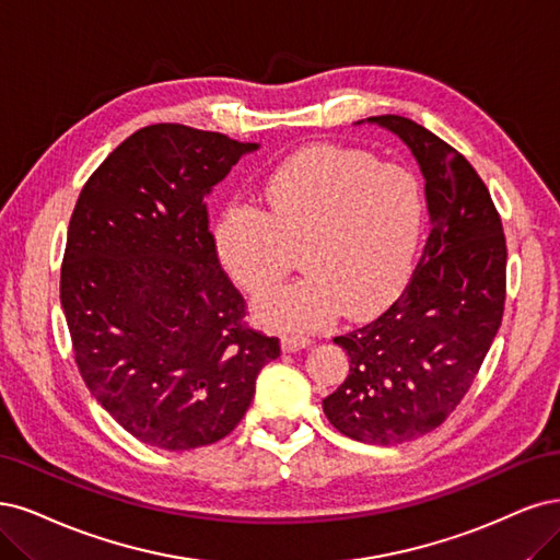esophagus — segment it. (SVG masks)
<instances>
[{
  "instance_id": "obj_1",
  "label": "esophagus",
  "mask_w": 560,
  "mask_h": 560,
  "mask_svg": "<svg viewBox=\"0 0 560 560\" xmlns=\"http://www.w3.org/2000/svg\"><path fill=\"white\" fill-rule=\"evenodd\" d=\"M312 345L310 337L304 335H283L281 337V349L283 353H295V351H302Z\"/></svg>"
}]
</instances>
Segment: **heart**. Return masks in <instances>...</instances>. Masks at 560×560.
<instances>
[{
    "label": "heart",
    "mask_w": 560,
    "mask_h": 560,
    "mask_svg": "<svg viewBox=\"0 0 560 560\" xmlns=\"http://www.w3.org/2000/svg\"><path fill=\"white\" fill-rule=\"evenodd\" d=\"M265 209L232 205L215 254L232 281L262 298L300 250L306 277L258 302L281 330H314L339 312L368 318L407 283L423 230V195L409 170L341 147L304 149L267 176Z\"/></svg>",
    "instance_id": "1"
}]
</instances>
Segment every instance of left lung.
I'll return each instance as SVG.
<instances>
[{
	"instance_id": "left-lung-1",
	"label": "left lung",
	"mask_w": 560,
	"mask_h": 560,
	"mask_svg": "<svg viewBox=\"0 0 560 560\" xmlns=\"http://www.w3.org/2000/svg\"><path fill=\"white\" fill-rule=\"evenodd\" d=\"M368 122L417 158L430 234L402 295L335 337L351 368L323 411L351 440L398 444L442 425L472 386L502 320L508 246L489 188L456 149L402 116Z\"/></svg>"
}]
</instances>
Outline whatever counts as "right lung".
<instances>
[{
  "mask_svg": "<svg viewBox=\"0 0 560 560\" xmlns=\"http://www.w3.org/2000/svg\"><path fill=\"white\" fill-rule=\"evenodd\" d=\"M258 151L176 122L141 128L88 178L67 230L60 302L88 390L139 442L223 440L279 339L246 328L207 195Z\"/></svg>",
  "mask_w": 560,
  "mask_h": 560,
  "instance_id": "add662e5",
  "label": "right lung"
}]
</instances>
